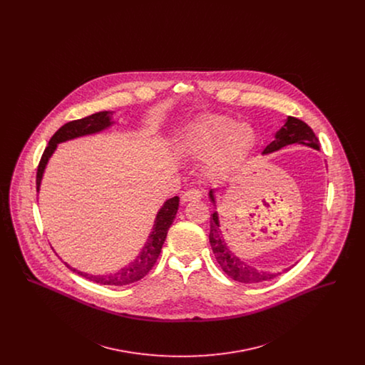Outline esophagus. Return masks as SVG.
Wrapping results in <instances>:
<instances>
[{"label": "esophagus", "mask_w": 365, "mask_h": 365, "mask_svg": "<svg viewBox=\"0 0 365 365\" xmlns=\"http://www.w3.org/2000/svg\"><path fill=\"white\" fill-rule=\"evenodd\" d=\"M201 195H202L201 191L190 189V190L185 191V192L182 194L180 200H182V202L185 204V202H189V201H197V200H200Z\"/></svg>", "instance_id": "esophagus-1"}]
</instances>
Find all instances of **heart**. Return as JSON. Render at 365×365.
I'll use <instances>...</instances> for the list:
<instances>
[{"mask_svg": "<svg viewBox=\"0 0 365 365\" xmlns=\"http://www.w3.org/2000/svg\"><path fill=\"white\" fill-rule=\"evenodd\" d=\"M256 140V130L250 124H235L231 118L207 113L185 127L180 134V149L190 156H207L209 173L227 176L240 168Z\"/></svg>", "mask_w": 365, "mask_h": 365, "instance_id": "b5f03b06", "label": "heart"}]
</instances>
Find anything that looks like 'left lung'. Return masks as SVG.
Returning <instances> with one entry per match:
<instances>
[{
  "instance_id": "obj_1",
  "label": "left lung",
  "mask_w": 365,
  "mask_h": 365,
  "mask_svg": "<svg viewBox=\"0 0 365 365\" xmlns=\"http://www.w3.org/2000/svg\"><path fill=\"white\" fill-rule=\"evenodd\" d=\"M289 145H304L308 148H312L314 150H320L319 140L316 138L312 128L307 123L289 116L286 119L284 124L279 128L275 134L274 140L264 149L262 156L275 153L284 146ZM217 189H210L209 190V198L216 207V198L215 192ZM209 242L212 246V250L215 253V257L222 267V269L226 272L227 275L237 282L241 283H260L264 280L277 278L282 272H269V271H260L255 268L253 265L245 262V261L238 257L228 246L226 237L222 231L220 227V220H219V213L215 210L210 215V232H209ZM292 268V267H290ZM290 268H284L283 272L289 271Z\"/></svg>"
}]
</instances>
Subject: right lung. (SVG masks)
Segmentation results:
<instances>
[{"label": "right lung", "instance_id": "obj_1", "mask_svg": "<svg viewBox=\"0 0 365 365\" xmlns=\"http://www.w3.org/2000/svg\"><path fill=\"white\" fill-rule=\"evenodd\" d=\"M113 113L115 112H112V110L97 112V113L90 115V116L83 118V119L67 123L56 131V134L49 140V145L45 149L42 158L39 161V165H38V173H36V191L38 192L41 189V182H42V178H43V173L46 170V165H48L51 157L53 156V153L56 152L57 145L71 140V139L93 135V134H98L104 130H108L109 127H112L116 123L113 120ZM178 207H179V197L178 195L167 200L161 205V208L158 209V212H157L152 232L149 234L143 247L140 249V252L134 260L128 262L127 265H124L119 271H116L113 274H106V275H93V274L82 272L76 268H72L70 264H67V262H64V264L75 274H78V275H81L85 279H88L90 282L100 283V284L125 286V284H131L134 282H138L145 275H148V272L156 264L157 259L160 256V252H161V247H163V243L167 238V232H168L171 225L174 223Z\"/></svg>", "mask_w": 365, "mask_h": 365}]
</instances>
